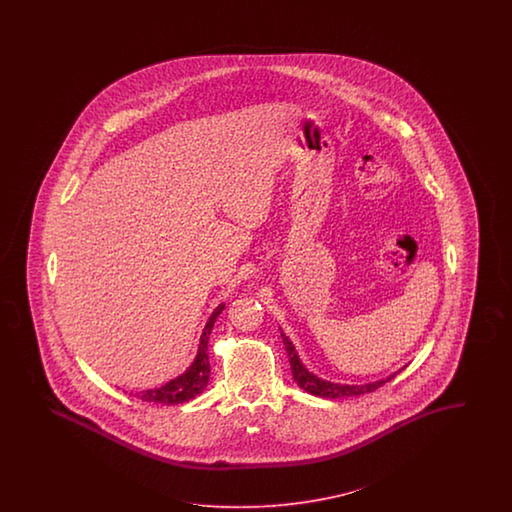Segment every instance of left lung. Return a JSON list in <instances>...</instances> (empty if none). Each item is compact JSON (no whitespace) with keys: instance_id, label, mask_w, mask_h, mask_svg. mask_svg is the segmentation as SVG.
Masks as SVG:
<instances>
[{"instance_id":"1","label":"left lung","mask_w":512,"mask_h":512,"mask_svg":"<svg viewBox=\"0 0 512 512\" xmlns=\"http://www.w3.org/2000/svg\"><path fill=\"white\" fill-rule=\"evenodd\" d=\"M281 338H283V345H285V351L289 355V362H291V372H293V379H295L296 385L306 390L311 396H319V398H326V400H336V398H349V396H360V394H368L373 392L375 388L383 387L387 381L394 379L398 372L390 373L387 377L379 379V381H372V383H364V385H347V383H332V381H326L321 379L319 375L310 372L306 368V364L300 360L298 353H296L295 345L293 341L289 340L283 330H281Z\"/></svg>"}]
</instances>
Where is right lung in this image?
Wrapping results in <instances>:
<instances>
[{"instance_id": "right-lung-1", "label": "right lung", "mask_w": 512, "mask_h": 512, "mask_svg": "<svg viewBox=\"0 0 512 512\" xmlns=\"http://www.w3.org/2000/svg\"><path fill=\"white\" fill-rule=\"evenodd\" d=\"M225 310V304L221 302L212 315L208 317L206 325L202 328L201 340H199V349L197 355L193 358L191 366L186 372L180 373L178 377L171 379L169 383L161 387L148 388L135 394L142 402L163 403V405H174V403H184L197 398L202 390L208 385L210 379V360H208V338L214 328L219 313Z\"/></svg>"}]
</instances>
